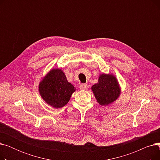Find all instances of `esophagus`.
<instances>
[{
  "label": "esophagus",
  "mask_w": 160,
  "mask_h": 160,
  "mask_svg": "<svg viewBox=\"0 0 160 160\" xmlns=\"http://www.w3.org/2000/svg\"><path fill=\"white\" fill-rule=\"evenodd\" d=\"M88 88V85L87 84H84V83H83V84H82L80 86V89H82V90H86Z\"/></svg>",
  "instance_id": "34e87169"
}]
</instances>
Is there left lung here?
I'll return each mask as SVG.
<instances>
[{
    "instance_id": "8db88e82",
    "label": "left lung",
    "mask_w": 160,
    "mask_h": 160,
    "mask_svg": "<svg viewBox=\"0 0 160 160\" xmlns=\"http://www.w3.org/2000/svg\"><path fill=\"white\" fill-rule=\"evenodd\" d=\"M98 104L107 106L115 102L121 94V88L116 77L112 74H102L98 83L91 87Z\"/></svg>"
}]
</instances>
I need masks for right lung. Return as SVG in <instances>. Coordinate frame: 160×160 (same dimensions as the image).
Returning <instances> with one entry per match:
<instances>
[{
	"mask_svg": "<svg viewBox=\"0 0 160 160\" xmlns=\"http://www.w3.org/2000/svg\"><path fill=\"white\" fill-rule=\"evenodd\" d=\"M75 90L60 69L50 70L39 84L41 97L46 103L55 108L63 107L68 103Z\"/></svg>",
	"mask_w": 160,
	"mask_h": 160,
	"instance_id": "add662e5",
	"label": "right lung"
}]
</instances>
